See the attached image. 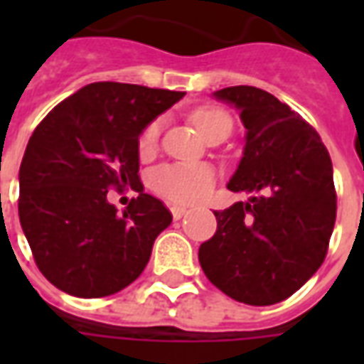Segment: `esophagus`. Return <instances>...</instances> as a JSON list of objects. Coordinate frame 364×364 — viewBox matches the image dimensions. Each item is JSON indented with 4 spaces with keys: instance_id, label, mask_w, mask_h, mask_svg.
Wrapping results in <instances>:
<instances>
[{
    "instance_id": "34e87169",
    "label": "esophagus",
    "mask_w": 364,
    "mask_h": 364,
    "mask_svg": "<svg viewBox=\"0 0 364 364\" xmlns=\"http://www.w3.org/2000/svg\"><path fill=\"white\" fill-rule=\"evenodd\" d=\"M171 214H173L175 220H181L183 216H187L189 210L187 208H183V206H171Z\"/></svg>"
}]
</instances>
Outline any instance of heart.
<instances>
[{"label": "heart", "mask_w": 364, "mask_h": 364, "mask_svg": "<svg viewBox=\"0 0 364 364\" xmlns=\"http://www.w3.org/2000/svg\"><path fill=\"white\" fill-rule=\"evenodd\" d=\"M198 132L210 140L216 134L232 132V117L220 107H198L191 114ZM159 138V122L151 120L138 136V154L150 156ZM150 187L159 197L175 205H191L205 198L214 187L216 173L206 164H166L156 167L148 177Z\"/></svg>", "instance_id": "heart-1"}]
</instances>
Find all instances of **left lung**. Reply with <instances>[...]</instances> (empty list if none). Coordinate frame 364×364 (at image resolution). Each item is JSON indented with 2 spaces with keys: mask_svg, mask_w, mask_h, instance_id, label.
I'll return each instance as SVG.
<instances>
[{
  "mask_svg": "<svg viewBox=\"0 0 364 364\" xmlns=\"http://www.w3.org/2000/svg\"><path fill=\"white\" fill-rule=\"evenodd\" d=\"M214 95L234 103L247 128L244 158L228 189L259 193L216 210V234L200 267L237 302L277 304L326 259L337 213L331 159L320 134L267 91L234 85Z\"/></svg>",
  "mask_w": 364,
  "mask_h": 364,
  "instance_id": "left-lung-1",
  "label": "left lung"
}]
</instances>
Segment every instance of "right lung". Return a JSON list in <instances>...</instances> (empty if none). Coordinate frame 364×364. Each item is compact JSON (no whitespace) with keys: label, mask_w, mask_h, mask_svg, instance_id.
<instances>
[{"label":"right lung","mask_w":364,"mask_h":364,"mask_svg":"<svg viewBox=\"0 0 364 364\" xmlns=\"http://www.w3.org/2000/svg\"><path fill=\"white\" fill-rule=\"evenodd\" d=\"M183 95L134 83H90L35 128L19 169V220L36 267L54 287L101 298L140 277L173 216L144 193L138 136ZM112 188L139 193L122 215L106 200Z\"/></svg>","instance_id":"add662e5"}]
</instances>
